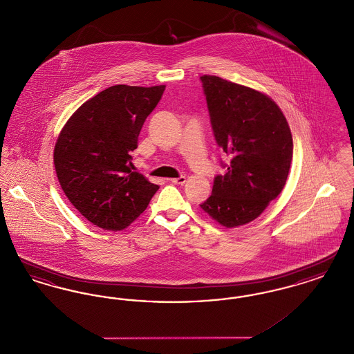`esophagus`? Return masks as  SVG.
Instances as JSON below:
<instances>
[{
    "label": "esophagus",
    "instance_id": "1",
    "mask_svg": "<svg viewBox=\"0 0 354 354\" xmlns=\"http://www.w3.org/2000/svg\"><path fill=\"white\" fill-rule=\"evenodd\" d=\"M171 182L174 183V185H185V176H179V178H172L171 179Z\"/></svg>",
    "mask_w": 354,
    "mask_h": 354
}]
</instances>
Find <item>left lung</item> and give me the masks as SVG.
<instances>
[{
    "instance_id": "8db88e82",
    "label": "left lung",
    "mask_w": 354,
    "mask_h": 354,
    "mask_svg": "<svg viewBox=\"0 0 354 354\" xmlns=\"http://www.w3.org/2000/svg\"><path fill=\"white\" fill-rule=\"evenodd\" d=\"M216 143L231 159L203 211L225 228L259 218L286 185L293 140L281 109L267 94L203 75Z\"/></svg>"
}]
</instances>
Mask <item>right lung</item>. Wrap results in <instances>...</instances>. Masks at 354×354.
I'll list each match as a JSON object with an SVG mask.
<instances>
[{
  "label": "right lung",
  "mask_w": 354,
  "mask_h": 354,
  "mask_svg": "<svg viewBox=\"0 0 354 354\" xmlns=\"http://www.w3.org/2000/svg\"><path fill=\"white\" fill-rule=\"evenodd\" d=\"M165 88L111 86L78 107L58 135L54 167L59 185L81 215L100 228H127L159 188L133 171L130 152Z\"/></svg>",
  "instance_id": "obj_1"
}]
</instances>
